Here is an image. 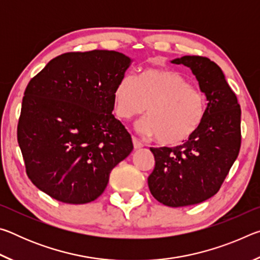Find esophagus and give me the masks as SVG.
Returning <instances> with one entry per match:
<instances>
[{
	"instance_id": "34e87169",
	"label": "esophagus",
	"mask_w": 260,
	"mask_h": 260,
	"mask_svg": "<svg viewBox=\"0 0 260 260\" xmlns=\"http://www.w3.org/2000/svg\"><path fill=\"white\" fill-rule=\"evenodd\" d=\"M133 144H134V148L135 149H140V148L143 147L142 142H141V141H139L136 138H134V136H133Z\"/></svg>"
}]
</instances>
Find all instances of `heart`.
Listing matches in <instances>:
<instances>
[{"instance_id":"heart-1","label":"heart","mask_w":260,"mask_h":260,"mask_svg":"<svg viewBox=\"0 0 260 260\" xmlns=\"http://www.w3.org/2000/svg\"><path fill=\"white\" fill-rule=\"evenodd\" d=\"M114 103L118 116L124 119L148 109L149 117L140 122L139 129L157 136L166 146L190 139L203 124L208 109L199 88L171 70H144L138 79L124 74L114 88Z\"/></svg>"}]
</instances>
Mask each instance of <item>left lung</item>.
<instances>
[{
	"label": "left lung",
	"instance_id": "8db88e82",
	"mask_svg": "<svg viewBox=\"0 0 260 260\" xmlns=\"http://www.w3.org/2000/svg\"><path fill=\"white\" fill-rule=\"evenodd\" d=\"M171 63L191 70L208 101L203 124L190 139L174 148H150L155 157L150 192L161 204L179 208L209 200L221 187L240 152L241 108L214 61L183 56Z\"/></svg>",
	"mask_w": 260,
	"mask_h": 260
}]
</instances>
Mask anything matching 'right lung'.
I'll return each mask as SVG.
<instances>
[{
	"label": "right lung",
	"mask_w": 260,
	"mask_h": 260,
	"mask_svg": "<svg viewBox=\"0 0 260 260\" xmlns=\"http://www.w3.org/2000/svg\"><path fill=\"white\" fill-rule=\"evenodd\" d=\"M131 63L113 50L67 52L30 79L17 138L30 181L52 199L93 202L133 150L112 114L114 88Z\"/></svg>",
	"instance_id": "1"
}]
</instances>
